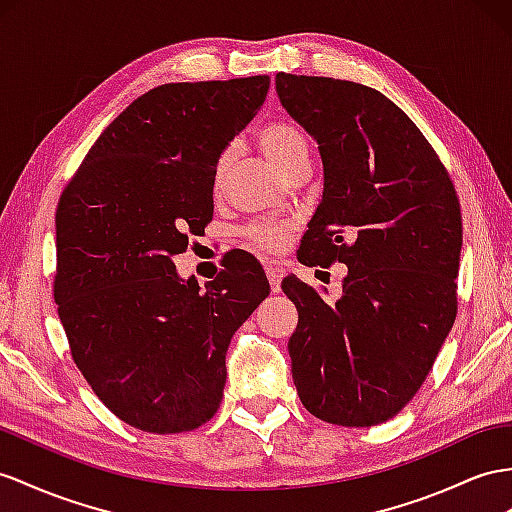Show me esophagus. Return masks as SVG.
I'll return each mask as SVG.
<instances>
[{"label":"esophagus","instance_id":"34e87169","mask_svg":"<svg viewBox=\"0 0 512 512\" xmlns=\"http://www.w3.org/2000/svg\"><path fill=\"white\" fill-rule=\"evenodd\" d=\"M264 270H266V277H268V281H270L272 292H279V290H281L283 266L279 264L277 259H268V261H264Z\"/></svg>","mask_w":512,"mask_h":512}]
</instances>
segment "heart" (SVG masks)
Returning a JSON list of instances; mask_svg holds the SVG:
<instances>
[{"mask_svg":"<svg viewBox=\"0 0 512 512\" xmlns=\"http://www.w3.org/2000/svg\"><path fill=\"white\" fill-rule=\"evenodd\" d=\"M257 142L270 160L283 170H290L300 160H307V153H309V142L303 134V129H298L296 125L287 121H274V123H268L266 127H261L257 131ZM227 164H229V153H222L214 170L216 183H220L222 175H225ZM287 231H290V225H287V222L259 218V220L248 222V225L242 229V235L248 244L264 248V251H274V248H279L283 244Z\"/></svg>","mask_w":512,"mask_h":512,"instance_id":"b5f03b06","label":"heart"}]
</instances>
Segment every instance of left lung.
I'll use <instances>...</instances> for the list:
<instances>
[{
	"mask_svg": "<svg viewBox=\"0 0 512 512\" xmlns=\"http://www.w3.org/2000/svg\"><path fill=\"white\" fill-rule=\"evenodd\" d=\"M277 93L324 164L300 264L348 266L337 303L296 274L281 283L298 309L294 385L322 422L383 424L424 385L456 320L461 203L437 151L378 90L279 73Z\"/></svg>",
	"mask_w": 512,
	"mask_h": 512,
	"instance_id": "1",
	"label": "left lung"
}]
</instances>
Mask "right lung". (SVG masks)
Masks as SVG:
<instances>
[{"mask_svg":"<svg viewBox=\"0 0 512 512\" xmlns=\"http://www.w3.org/2000/svg\"><path fill=\"white\" fill-rule=\"evenodd\" d=\"M268 86L255 75L149 90L103 129L62 190L58 316L86 383L138 430L175 435L214 417L231 337L270 294L244 251L205 292L173 264L212 220L218 157Z\"/></svg>","mask_w":512,"mask_h":512,"instance_id":"right-lung-1","label":"right lung"}]
</instances>
